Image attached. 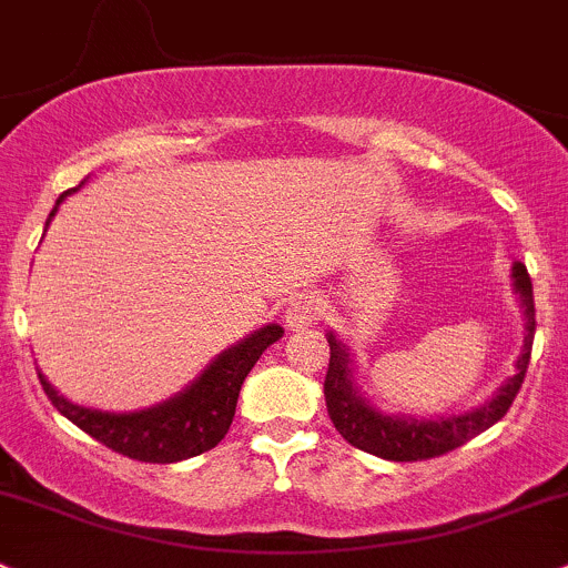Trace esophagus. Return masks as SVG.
Returning <instances> with one entry per match:
<instances>
[{
  "label": "esophagus",
  "instance_id": "obj_1",
  "mask_svg": "<svg viewBox=\"0 0 568 568\" xmlns=\"http://www.w3.org/2000/svg\"><path fill=\"white\" fill-rule=\"evenodd\" d=\"M320 317H323V303H320V297L312 295V292H306V295H297L284 312V323L290 331H303V327H312Z\"/></svg>",
  "mask_w": 568,
  "mask_h": 568
}]
</instances>
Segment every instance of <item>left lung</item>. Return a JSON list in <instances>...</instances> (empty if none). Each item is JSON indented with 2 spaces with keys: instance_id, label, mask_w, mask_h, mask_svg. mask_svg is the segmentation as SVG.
<instances>
[{
  "instance_id": "obj_1",
  "label": "left lung",
  "mask_w": 568,
  "mask_h": 568,
  "mask_svg": "<svg viewBox=\"0 0 568 568\" xmlns=\"http://www.w3.org/2000/svg\"><path fill=\"white\" fill-rule=\"evenodd\" d=\"M511 286L519 297L525 317V342L514 361V374L500 383L493 399L484 405L457 415H440V418H418L405 413H385L366 399L364 388L358 383V364L347 344L327 331V347H331V364L325 374V405L333 426L349 446L361 452L374 454L379 459L390 462H418L440 457L454 452L462 443L476 437L478 432L489 429L506 415L523 385L528 372L530 347H534L536 333V308H534V284H530L528 267L523 262L511 265Z\"/></svg>"
}]
</instances>
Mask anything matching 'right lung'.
I'll return each instance as SVG.
<instances>
[{
  "mask_svg": "<svg viewBox=\"0 0 568 568\" xmlns=\"http://www.w3.org/2000/svg\"><path fill=\"white\" fill-rule=\"evenodd\" d=\"M79 189H70L65 194H60L54 210L45 219V230H49L51 219L57 215L60 204L65 202V196ZM282 336L284 327L276 323L256 327L254 333L232 344L230 349L215 355L204 366V372L196 379H191V385H185L180 394L133 413H109L75 405V402L65 399L40 369L38 377L51 405L65 415L68 420H73L79 429L95 437L98 443H103L111 452L122 454V457L169 465V462L191 459L196 454L210 452V448H215L224 440L232 418H235L243 379L254 369L260 355Z\"/></svg>",
  "mask_w": 568,
  "mask_h": 568,
  "instance_id": "obj_1",
  "label": "right lung"
}]
</instances>
